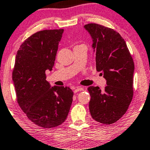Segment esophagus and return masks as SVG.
<instances>
[{
  "label": "esophagus",
  "mask_w": 150,
  "mask_h": 150,
  "mask_svg": "<svg viewBox=\"0 0 150 150\" xmlns=\"http://www.w3.org/2000/svg\"><path fill=\"white\" fill-rule=\"evenodd\" d=\"M83 90H84L83 87L78 86V87H76V88H75L74 93H77V92H78V91H83Z\"/></svg>",
  "instance_id": "34e87169"
}]
</instances>
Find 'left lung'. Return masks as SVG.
I'll return each instance as SVG.
<instances>
[{"mask_svg": "<svg viewBox=\"0 0 150 150\" xmlns=\"http://www.w3.org/2000/svg\"><path fill=\"white\" fill-rule=\"evenodd\" d=\"M84 28L93 39L97 71H101L107 86H89V110L97 122L110 125L125 113L133 96L134 62L124 39L103 25L89 23Z\"/></svg>", "mask_w": 150, "mask_h": 150, "instance_id": "8db88e82", "label": "left lung"}]
</instances>
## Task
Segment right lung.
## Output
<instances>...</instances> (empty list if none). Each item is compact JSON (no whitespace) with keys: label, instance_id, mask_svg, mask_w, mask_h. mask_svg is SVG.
Returning <instances> with one entry per match:
<instances>
[{"label":"right lung","instance_id":"obj_1","mask_svg":"<svg viewBox=\"0 0 150 150\" xmlns=\"http://www.w3.org/2000/svg\"><path fill=\"white\" fill-rule=\"evenodd\" d=\"M63 29L45 30L32 35L17 52L13 81L17 101L35 125L52 128L64 122L74 93L69 87L50 86L45 71L54 64Z\"/></svg>","mask_w":150,"mask_h":150}]
</instances>
